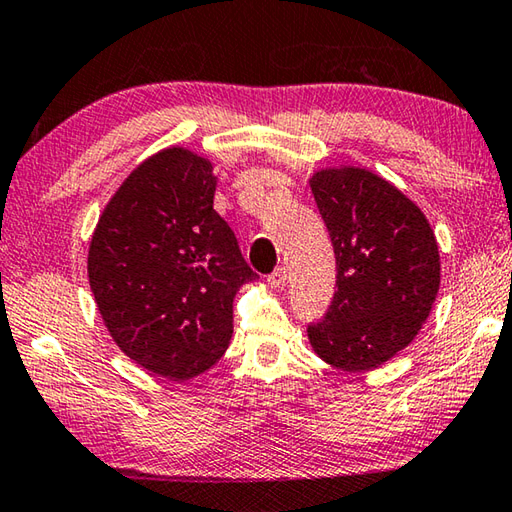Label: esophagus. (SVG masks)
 Returning <instances> with one entry per match:
<instances>
[{"label": "esophagus", "mask_w": 512, "mask_h": 512, "mask_svg": "<svg viewBox=\"0 0 512 512\" xmlns=\"http://www.w3.org/2000/svg\"><path fill=\"white\" fill-rule=\"evenodd\" d=\"M286 279H288V275H286V268L284 266H279V268H275L273 273L268 275V284L273 286V288H284L286 286Z\"/></svg>", "instance_id": "34e87169"}]
</instances>
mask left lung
<instances>
[{
	"label": "left lung",
	"instance_id": "left-lung-1",
	"mask_svg": "<svg viewBox=\"0 0 512 512\" xmlns=\"http://www.w3.org/2000/svg\"><path fill=\"white\" fill-rule=\"evenodd\" d=\"M310 190L335 248L337 290L308 339L326 364L362 373L417 337L439 290V248L417 204L366 168H322Z\"/></svg>",
	"mask_w": 512,
	"mask_h": 512
}]
</instances>
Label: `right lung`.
I'll return each mask as SVG.
<instances>
[{
    "instance_id": "right-lung-1",
    "label": "right lung",
    "mask_w": 512,
    "mask_h": 512,
    "mask_svg": "<svg viewBox=\"0 0 512 512\" xmlns=\"http://www.w3.org/2000/svg\"><path fill=\"white\" fill-rule=\"evenodd\" d=\"M206 157L164 148L110 197L88 248V282L113 342L135 364L184 382L226 353L233 299L257 277L215 213Z\"/></svg>"
}]
</instances>
